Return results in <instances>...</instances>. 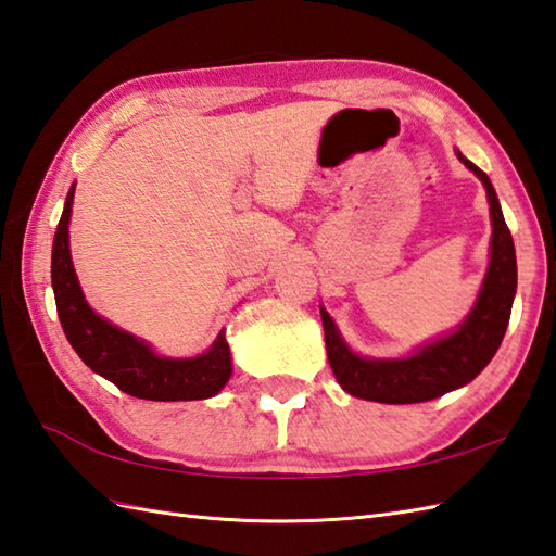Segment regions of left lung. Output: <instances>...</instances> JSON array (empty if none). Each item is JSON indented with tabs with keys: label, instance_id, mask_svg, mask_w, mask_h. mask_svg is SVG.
Segmentation results:
<instances>
[{
	"label": "left lung",
	"instance_id": "1",
	"mask_svg": "<svg viewBox=\"0 0 556 556\" xmlns=\"http://www.w3.org/2000/svg\"><path fill=\"white\" fill-rule=\"evenodd\" d=\"M458 157L482 179L492 211V254L480 298L456 333L429 343L417 350L413 357L403 359H362L353 355L331 316L321 309L328 365H331L338 383L355 399L395 405L439 399L478 377L504 341L518 278L514 237L506 228L490 177L460 153Z\"/></svg>",
	"mask_w": 556,
	"mask_h": 556
}]
</instances>
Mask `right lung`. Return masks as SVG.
Instances as JSON below:
<instances>
[{
  "instance_id": "add662e5",
  "label": "right lung",
  "mask_w": 556,
  "mask_h": 556,
  "mask_svg": "<svg viewBox=\"0 0 556 556\" xmlns=\"http://www.w3.org/2000/svg\"><path fill=\"white\" fill-rule=\"evenodd\" d=\"M74 187L66 194L52 244V288L56 314L66 341L76 355L100 377L124 393L143 401H201L211 399L228 383L232 365L225 331L218 333L208 353L191 359L157 357L139 338L124 333L88 307L72 266L70 215Z\"/></svg>"
}]
</instances>
